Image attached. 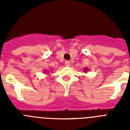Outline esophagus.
<instances>
[{
	"mask_svg": "<svg viewBox=\"0 0 130 130\" xmlns=\"http://www.w3.org/2000/svg\"><path fill=\"white\" fill-rule=\"evenodd\" d=\"M70 62H69L68 60H66V61L65 62V66H67V67H69V66H70Z\"/></svg>",
	"mask_w": 130,
	"mask_h": 130,
	"instance_id": "esophagus-1",
	"label": "esophagus"
}]
</instances>
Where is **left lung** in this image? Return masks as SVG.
<instances>
[{
    "label": "left lung",
    "instance_id": "8db88e82",
    "mask_svg": "<svg viewBox=\"0 0 130 130\" xmlns=\"http://www.w3.org/2000/svg\"><path fill=\"white\" fill-rule=\"evenodd\" d=\"M88 69L87 68H85L84 69V71H85V72H87V70H88Z\"/></svg>",
    "mask_w": 130,
    "mask_h": 130
}]
</instances>
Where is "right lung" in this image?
<instances>
[{
	"label": "right lung",
	"mask_w": 130,
	"mask_h": 130,
	"mask_svg": "<svg viewBox=\"0 0 130 130\" xmlns=\"http://www.w3.org/2000/svg\"><path fill=\"white\" fill-rule=\"evenodd\" d=\"M44 72H45H45H46V71L44 70ZM47 72H49V71H47Z\"/></svg>",
	"instance_id": "add662e5"
}]
</instances>
